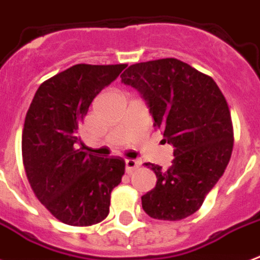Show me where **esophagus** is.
I'll use <instances>...</instances> for the list:
<instances>
[{"mask_svg": "<svg viewBox=\"0 0 260 260\" xmlns=\"http://www.w3.org/2000/svg\"><path fill=\"white\" fill-rule=\"evenodd\" d=\"M139 166H140V160H136V159H126L125 160L126 173H132V171L136 170Z\"/></svg>", "mask_w": 260, "mask_h": 260, "instance_id": "esophagus-1", "label": "esophagus"}]
</instances>
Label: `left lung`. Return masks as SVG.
<instances>
[{"mask_svg":"<svg viewBox=\"0 0 260 260\" xmlns=\"http://www.w3.org/2000/svg\"><path fill=\"white\" fill-rule=\"evenodd\" d=\"M121 82L146 100L154 126L173 144L167 170L152 163L158 181L142 197L150 217L177 221L201 208L225 171L234 148V126L225 97L209 75L178 59L132 64Z\"/></svg>","mask_w":260,"mask_h":260,"instance_id":"obj_1","label":"left lung"}]
</instances>
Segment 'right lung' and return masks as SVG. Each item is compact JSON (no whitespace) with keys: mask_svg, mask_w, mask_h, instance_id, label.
Masks as SVG:
<instances>
[{"mask_svg":"<svg viewBox=\"0 0 260 260\" xmlns=\"http://www.w3.org/2000/svg\"><path fill=\"white\" fill-rule=\"evenodd\" d=\"M125 67L75 64L43 82L26 112L21 142L26 178L39 201L67 225L101 222L125 171L121 158L82 151L78 136L91 101Z\"/></svg>","mask_w":260,"mask_h":260,"instance_id":"add662e5","label":"right lung"}]
</instances>
